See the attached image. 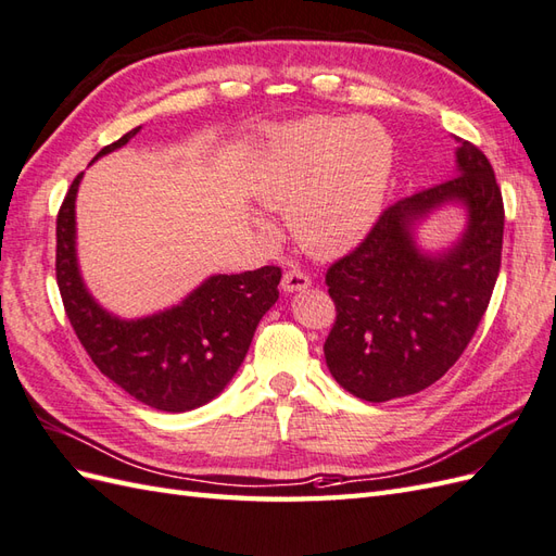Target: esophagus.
I'll return each mask as SVG.
<instances>
[{
  "label": "esophagus",
  "mask_w": 556,
  "mask_h": 556,
  "mask_svg": "<svg viewBox=\"0 0 556 556\" xmlns=\"http://www.w3.org/2000/svg\"><path fill=\"white\" fill-rule=\"evenodd\" d=\"M309 283H312V277L305 273V269H298V267L287 269V273H283V277H281V289L289 291V293L303 291V289L309 287Z\"/></svg>",
  "instance_id": "esophagus-1"
}]
</instances>
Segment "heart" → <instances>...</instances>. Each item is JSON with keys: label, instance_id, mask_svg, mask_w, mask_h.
Instances as JSON below:
<instances>
[{"label": "heart", "instance_id": "obj_1", "mask_svg": "<svg viewBox=\"0 0 556 556\" xmlns=\"http://www.w3.org/2000/svg\"><path fill=\"white\" fill-rule=\"evenodd\" d=\"M390 140L378 124L309 119L269 142L251 176L261 204L289 211L305 251L329 258L357 244L390 178Z\"/></svg>", "mask_w": 556, "mask_h": 556}]
</instances>
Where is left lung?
<instances>
[{
  "mask_svg": "<svg viewBox=\"0 0 556 556\" xmlns=\"http://www.w3.org/2000/svg\"><path fill=\"white\" fill-rule=\"evenodd\" d=\"M458 174L404 197L326 269L336 321L324 343L331 376L364 402L430 388L460 359L486 315L501 273L505 206L493 166L460 140ZM444 201L468 206L459 247L441 260L417 253L407 227Z\"/></svg>",
  "mask_w": 556,
  "mask_h": 556,
  "instance_id": "left-lung-1",
  "label": "left lung"
}]
</instances>
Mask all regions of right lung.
<instances>
[{
    "instance_id": "obj_1",
    "label": "right lung",
    "mask_w": 556,
    "mask_h": 556,
    "mask_svg": "<svg viewBox=\"0 0 556 556\" xmlns=\"http://www.w3.org/2000/svg\"><path fill=\"white\" fill-rule=\"evenodd\" d=\"M140 126L101 152L126 146ZM81 174L55 218V281L65 315L98 371L152 408L182 414L211 402L244 362L255 326L277 303L281 267L206 279L182 305L138 321L108 315L87 293L75 255V197Z\"/></svg>"
}]
</instances>
